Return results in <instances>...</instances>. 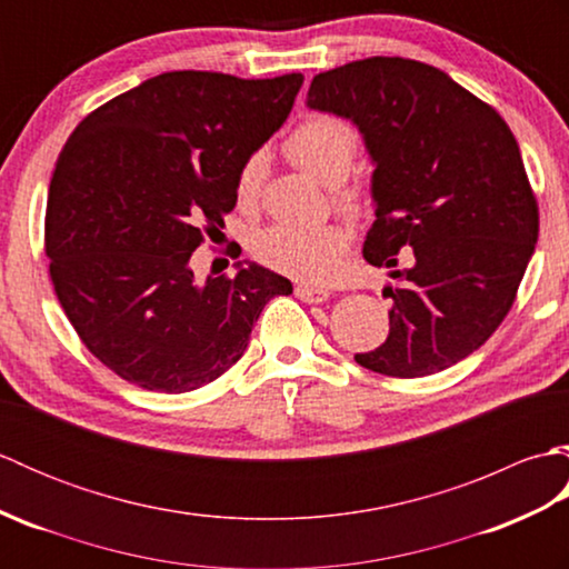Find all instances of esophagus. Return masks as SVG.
<instances>
[{
    "instance_id": "34e87169",
    "label": "esophagus",
    "mask_w": 569,
    "mask_h": 569,
    "mask_svg": "<svg viewBox=\"0 0 569 569\" xmlns=\"http://www.w3.org/2000/svg\"><path fill=\"white\" fill-rule=\"evenodd\" d=\"M296 296L306 303H322V300L330 298V291L322 286H312V283H298L296 286Z\"/></svg>"
}]
</instances>
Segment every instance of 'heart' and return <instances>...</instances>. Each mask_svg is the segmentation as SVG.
Wrapping results in <instances>:
<instances>
[{"instance_id":"obj_1","label":"heart","mask_w":569,"mask_h":569,"mask_svg":"<svg viewBox=\"0 0 569 569\" xmlns=\"http://www.w3.org/2000/svg\"><path fill=\"white\" fill-rule=\"evenodd\" d=\"M286 153L298 168H303L322 186H337L349 176L357 156V137L345 122L328 114L308 117L286 141ZM266 159L253 153L239 168L237 198L239 202H253L261 190ZM337 200L347 210H361L365 198L359 188H337ZM349 237L340 224H273L253 239V253L288 276L306 281H325L340 266L347 251Z\"/></svg>"}]
</instances>
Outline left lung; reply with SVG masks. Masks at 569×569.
Here are the masks:
<instances>
[{"label":"left lung","mask_w":569,"mask_h":569,"mask_svg":"<svg viewBox=\"0 0 569 569\" xmlns=\"http://www.w3.org/2000/svg\"><path fill=\"white\" fill-rule=\"evenodd\" d=\"M310 110L349 119L371 173L365 259L389 269V337L357 365L416 379L499 328L538 241V204L509 124L447 72L373 56L312 78ZM401 248L411 263L395 269Z\"/></svg>","instance_id":"1"}]
</instances>
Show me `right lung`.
I'll return each instance as SVG.
<instances>
[{"instance_id": "add662e5", "label": "right lung", "mask_w": 569, "mask_h": 569, "mask_svg": "<svg viewBox=\"0 0 569 569\" xmlns=\"http://www.w3.org/2000/svg\"><path fill=\"white\" fill-rule=\"evenodd\" d=\"M300 84V72H161L66 141L48 188L51 281L84 347L122 379L196 391L237 365L263 306L293 293L247 259L198 283L190 257L234 210L239 168L281 129Z\"/></svg>"}]
</instances>
